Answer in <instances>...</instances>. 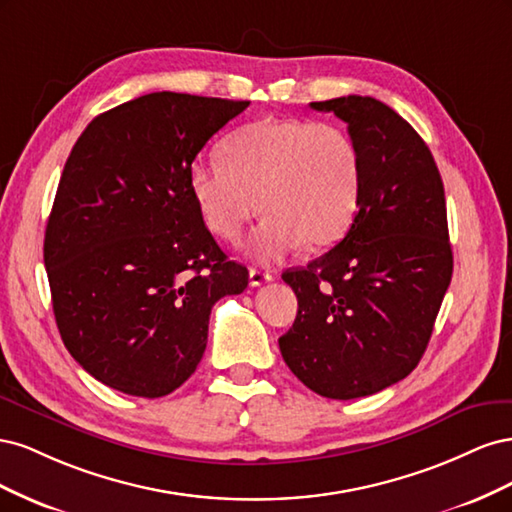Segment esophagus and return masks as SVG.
I'll return each mask as SVG.
<instances>
[{
    "instance_id": "obj_1",
    "label": "esophagus",
    "mask_w": 512,
    "mask_h": 512,
    "mask_svg": "<svg viewBox=\"0 0 512 512\" xmlns=\"http://www.w3.org/2000/svg\"><path fill=\"white\" fill-rule=\"evenodd\" d=\"M271 280H273L271 273H265L260 269H250V286H260V284L271 282Z\"/></svg>"
}]
</instances>
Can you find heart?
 <instances>
[{"mask_svg":"<svg viewBox=\"0 0 512 512\" xmlns=\"http://www.w3.org/2000/svg\"><path fill=\"white\" fill-rule=\"evenodd\" d=\"M188 183L203 220L224 241H237L265 211L245 250L275 262L303 243L318 250L346 235L361 203L363 160L342 126L267 117L232 134L222 162H194Z\"/></svg>","mask_w":512,"mask_h":512,"instance_id":"1","label":"heart"}]
</instances>
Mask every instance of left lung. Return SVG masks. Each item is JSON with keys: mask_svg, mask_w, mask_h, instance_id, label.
<instances>
[{"mask_svg": "<svg viewBox=\"0 0 512 512\" xmlns=\"http://www.w3.org/2000/svg\"><path fill=\"white\" fill-rule=\"evenodd\" d=\"M309 106L348 123L363 188L346 237L282 275L299 312L280 350L307 389L356 399L404 380L429 344L453 275L444 185L423 138L391 106L369 96Z\"/></svg>", "mask_w": 512, "mask_h": 512, "instance_id": "left-lung-1", "label": "left lung"}]
</instances>
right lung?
Here are the masks:
<instances>
[{
	"label": "right lung",
	"mask_w": 512,
	"mask_h": 512,
	"mask_svg": "<svg viewBox=\"0 0 512 512\" xmlns=\"http://www.w3.org/2000/svg\"><path fill=\"white\" fill-rule=\"evenodd\" d=\"M247 106L158 91L98 115L70 151L44 267L68 352L115 391L179 389L205 354L211 307L247 288L188 183L198 151Z\"/></svg>",
	"instance_id": "right-lung-1"
}]
</instances>
